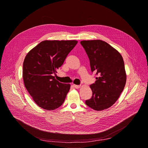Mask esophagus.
<instances>
[{
    "instance_id": "obj_1",
    "label": "esophagus",
    "mask_w": 148,
    "mask_h": 148,
    "mask_svg": "<svg viewBox=\"0 0 148 148\" xmlns=\"http://www.w3.org/2000/svg\"><path fill=\"white\" fill-rule=\"evenodd\" d=\"M73 86H74V87L75 88H79L81 87L80 85H75V84H74Z\"/></svg>"
}]
</instances>
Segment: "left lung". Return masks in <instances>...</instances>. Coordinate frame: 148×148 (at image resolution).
Wrapping results in <instances>:
<instances>
[{"mask_svg":"<svg viewBox=\"0 0 148 148\" xmlns=\"http://www.w3.org/2000/svg\"><path fill=\"white\" fill-rule=\"evenodd\" d=\"M80 43L89 58L92 72L97 76L90 86L92 96L86 101V104L96 111L107 109L119 99L125 85L123 57L102 40H83Z\"/></svg>","mask_w":148,"mask_h":148,"instance_id":"obj_1","label":"left lung"}]
</instances>
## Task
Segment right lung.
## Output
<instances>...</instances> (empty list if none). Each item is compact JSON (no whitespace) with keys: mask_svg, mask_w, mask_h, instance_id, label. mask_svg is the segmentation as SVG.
<instances>
[{"mask_svg":"<svg viewBox=\"0 0 148 148\" xmlns=\"http://www.w3.org/2000/svg\"><path fill=\"white\" fill-rule=\"evenodd\" d=\"M76 40H45L26 55L23 77L25 88L35 103L46 110H54L64 103L70 84L56 80V70L77 43Z\"/></svg>","mask_w":148,"mask_h":148,"instance_id":"right-lung-1","label":"right lung"}]
</instances>
